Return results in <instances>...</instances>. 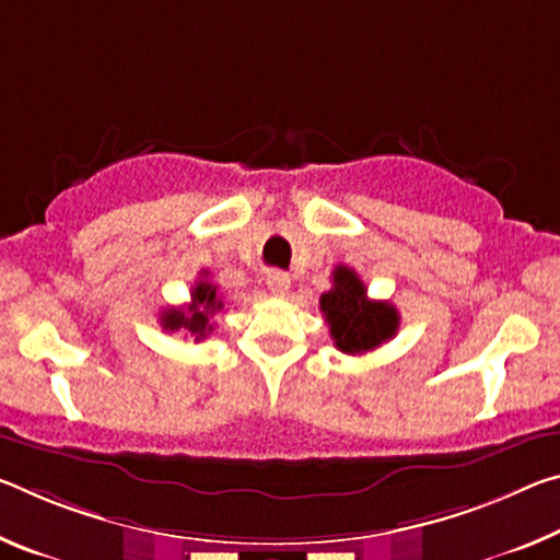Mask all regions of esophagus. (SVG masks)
<instances>
[{
    "label": "esophagus",
    "mask_w": 560,
    "mask_h": 560,
    "mask_svg": "<svg viewBox=\"0 0 560 560\" xmlns=\"http://www.w3.org/2000/svg\"><path fill=\"white\" fill-rule=\"evenodd\" d=\"M266 287H269L273 296H287L289 289H291V279L281 271H271L269 277H266Z\"/></svg>",
    "instance_id": "1"
}]
</instances>
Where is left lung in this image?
<instances>
[{
	"label": "left lung",
	"instance_id": "obj_1",
	"mask_svg": "<svg viewBox=\"0 0 560 560\" xmlns=\"http://www.w3.org/2000/svg\"><path fill=\"white\" fill-rule=\"evenodd\" d=\"M331 289L322 294V312L336 349L343 353L374 351L398 331V312L388 301H371L366 287L349 266H336Z\"/></svg>",
	"mask_w": 560,
	"mask_h": 560
}]
</instances>
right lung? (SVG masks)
Listing matches in <instances>:
<instances>
[{
    "instance_id": "1",
    "label": "right lung",
    "mask_w": 560,
    "mask_h": 560,
    "mask_svg": "<svg viewBox=\"0 0 560 560\" xmlns=\"http://www.w3.org/2000/svg\"><path fill=\"white\" fill-rule=\"evenodd\" d=\"M203 279L194 283L191 289V304L186 308H166L162 314V326L166 331H179V328H186L194 336V341L207 339V334L214 328V324L209 322L211 316L221 312L224 301L217 294V283L207 281V271H201Z\"/></svg>"
}]
</instances>
